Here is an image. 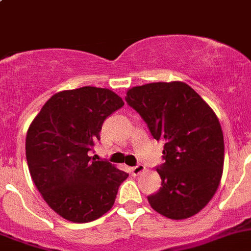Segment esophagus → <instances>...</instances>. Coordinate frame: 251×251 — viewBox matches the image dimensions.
Masks as SVG:
<instances>
[{
    "mask_svg": "<svg viewBox=\"0 0 251 251\" xmlns=\"http://www.w3.org/2000/svg\"><path fill=\"white\" fill-rule=\"evenodd\" d=\"M146 170V166L142 165V164H138V165L133 166V168H131V173H132V175H140L141 173H143V171Z\"/></svg>",
    "mask_w": 251,
    "mask_h": 251,
    "instance_id": "1",
    "label": "esophagus"
}]
</instances>
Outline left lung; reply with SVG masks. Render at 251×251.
<instances>
[{
    "label": "left lung",
    "instance_id": "8db88e82",
    "mask_svg": "<svg viewBox=\"0 0 251 251\" xmlns=\"http://www.w3.org/2000/svg\"><path fill=\"white\" fill-rule=\"evenodd\" d=\"M126 103L164 142L156 166L161 187L148 196L151 206L173 220L198 214L211 201L222 176L224 133L219 119L187 83L154 82L127 91Z\"/></svg>",
    "mask_w": 251,
    "mask_h": 251
}]
</instances>
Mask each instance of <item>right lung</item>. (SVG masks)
<instances>
[{
    "instance_id": "obj_1",
    "label": "right lung",
    "mask_w": 251,
    "mask_h": 251,
    "mask_svg": "<svg viewBox=\"0 0 251 251\" xmlns=\"http://www.w3.org/2000/svg\"><path fill=\"white\" fill-rule=\"evenodd\" d=\"M124 105L113 91L86 86L55 93L27 130L30 175L45 201L72 222L109 211L128 174L90 156L105 119Z\"/></svg>"
}]
</instances>
